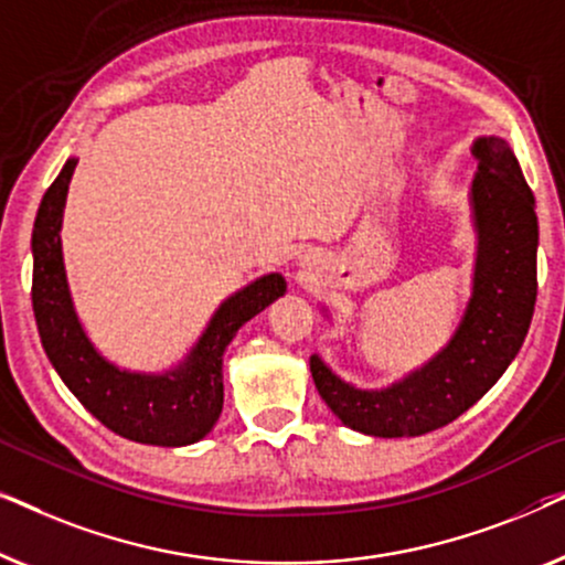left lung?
<instances>
[{
	"label": "left lung",
	"instance_id": "left-lung-1",
	"mask_svg": "<svg viewBox=\"0 0 565 565\" xmlns=\"http://www.w3.org/2000/svg\"><path fill=\"white\" fill-rule=\"evenodd\" d=\"M470 207L478 236L473 292L443 350L419 370L365 391L311 354L319 396L344 427L373 437H419L468 412L504 375L527 337L537 298L535 195L509 143L476 138Z\"/></svg>",
	"mask_w": 565,
	"mask_h": 565
}]
</instances>
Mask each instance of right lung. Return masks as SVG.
I'll list each match as a JSON object with an SVG mask.
<instances>
[{"label":"right lung","instance_id":"right-lung-1","mask_svg":"<svg viewBox=\"0 0 565 565\" xmlns=\"http://www.w3.org/2000/svg\"><path fill=\"white\" fill-rule=\"evenodd\" d=\"M74 167L72 157L45 190L33 226V311L43 350L66 388L115 435L159 447L198 443L223 408V352L246 321L285 296L288 282L269 273L223 300L188 358L167 373L120 370L84 334L68 292L61 221Z\"/></svg>","mask_w":565,"mask_h":565}]
</instances>
